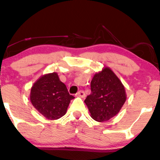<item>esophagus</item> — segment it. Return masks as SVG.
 I'll use <instances>...</instances> for the list:
<instances>
[{
    "label": "esophagus",
    "instance_id": "34e87169",
    "mask_svg": "<svg viewBox=\"0 0 160 160\" xmlns=\"http://www.w3.org/2000/svg\"><path fill=\"white\" fill-rule=\"evenodd\" d=\"M76 96L79 97H81V98H83V97H85V93L83 91V90H80L78 93L76 94Z\"/></svg>",
    "mask_w": 160,
    "mask_h": 160
}]
</instances>
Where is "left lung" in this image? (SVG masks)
Listing matches in <instances>:
<instances>
[{"mask_svg": "<svg viewBox=\"0 0 160 160\" xmlns=\"http://www.w3.org/2000/svg\"><path fill=\"white\" fill-rule=\"evenodd\" d=\"M90 88L91 93L84 102L97 122H105L117 115L127 100L125 87L109 67L93 76Z\"/></svg>", "mask_w": 160, "mask_h": 160, "instance_id": "1", "label": "left lung"}]
</instances>
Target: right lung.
Here are the masks:
<instances>
[{"instance_id": "1", "label": "right lung", "mask_w": 160, "mask_h": 160, "mask_svg": "<svg viewBox=\"0 0 160 160\" xmlns=\"http://www.w3.org/2000/svg\"><path fill=\"white\" fill-rule=\"evenodd\" d=\"M73 98L55 72L40 77L31 87L30 96L34 108L51 120L64 116L70 100Z\"/></svg>"}]
</instances>
